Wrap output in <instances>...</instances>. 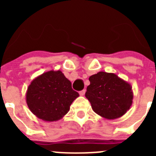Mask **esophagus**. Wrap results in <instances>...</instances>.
<instances>
[{
  "mask_svg": "<svg viewBox=\"0 0 156 156\" xmlns=\"http://www.w3.org/2000/svg\"><path fill=\"white\" fill-rule=\"evenodd\" d=\"M85 92H86V90H81V91H80V94L81 96H83V95L85 94Z\"/></svg>",
  "mask_w": 156,
  "mask_h": 156,
  "instance_id": "esophagus-1",
  "label": "esophagus"
}]
</instances>
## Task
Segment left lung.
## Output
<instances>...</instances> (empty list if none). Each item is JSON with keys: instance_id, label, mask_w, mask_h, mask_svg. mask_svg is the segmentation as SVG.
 <instances>
[{"instance_id": "left-lung-1", "label": "left lung", "mask_w": 156, "mask_h": 156, "mask_svg": "<svg viewBox=\"0 0 156 156\" xmlns=\"http://www.w3.org/2000/svg\"><path fill=\"white\" fill-rule=\"evenodd\" d=\"M85 94L95 113L107 119L122 116L133 103L131 85L115 73L99 72L89 77Z\"/></svg>"}]
</instances>
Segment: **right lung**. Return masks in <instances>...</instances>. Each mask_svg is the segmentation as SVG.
I'll list each match as a JSON object with an SVG mask.
<instances>
[{
  "label": "right lung",
  "mask_w": 156,
  "mask_h": 156,
  "mask_svg": "<svg viewBox=\"0 0 156 156\" xmlns=\"http://www.w3.org/2000/svg\"><path fill=\"white\" fill-rule=\"evenodd\" d=\"M79 94L60 70H50L31 81L26 100L29 108L38 119L46 122L61 119L69 111Z\"/></svg>",
  "instance_id": "add662e5"
}]
</instances>
